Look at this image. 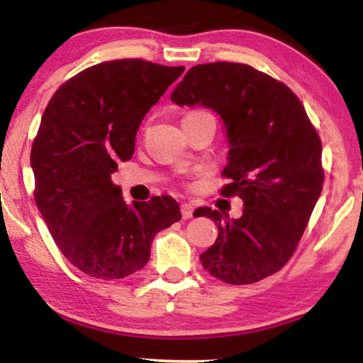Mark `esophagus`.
Listing matches in <instances>:
<instances>
[{"label":"esophagus","instance_id":"1","mask_svg":"<svg viewBox=\"0 0 363 363\" xmlns=\"http://www.w3.org/2000/svg\"><path fill=\"white\" fill-rule=\"evenodd\" d=\"M192 212H194V207L191 203H182L181 206V213H182V218H191L192 217Z\"/></svg>","mask_w":363,"mask_h":363}]
</instances>
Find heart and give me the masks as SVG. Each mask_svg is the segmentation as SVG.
Instances as JSON below:
<instances>
[{
    "label": "heart",
    "instance_id": "1",
    "mask_svg": "<svg viewBox=\"0 0 363 363\" xmlns=\"http://www.w3.org/2000/svg\"><path fill=\"white\" fill-rule=\"evenodd\" d=\"M203 111H196V113H191V115H202Z\"/></svg>",
    "mask_w": 363,
    "mask_h": 363
}]
</instances>
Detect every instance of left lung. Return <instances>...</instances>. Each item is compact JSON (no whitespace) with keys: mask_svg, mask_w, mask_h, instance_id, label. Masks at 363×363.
<instances>
[{"mask_svg":"<svg viewBox=\"0 0 363 363\" xmlns=\"http://www.w3.org/2000/svg\"><path fill=\"white\" fill-rule=\"evenodd\" d=\"M171 100L220 116L230 147L222 174L233 181L222 196L243 201L242 217L223 223L217 211L197 208L218 225L202 267L228 284L277 273L293 257L324 184L323 145L303 104L281 82L233 62L192 67Z\"/></svg>","mask_w":363,"mask_h":363,"instance_id":"8db88e82","label":"left lung"}]
</instances>
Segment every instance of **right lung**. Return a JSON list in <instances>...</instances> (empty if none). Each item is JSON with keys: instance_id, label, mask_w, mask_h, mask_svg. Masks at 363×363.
I'll return each mask as SVG.
<instances>
[{"instance_id": "add662e5", "label": "right lung", "mask_w": 363, "mask_h": 363, "mask_svg": "<svg viewBox=\"0 0 363 363\" xmlns=\"http://www.w3.org/2000/svg\"><path fill=\"white\" fill-rule=\"evenodd\" d=\"M182 72L141 59L101 62L65 82L44 111L30 150L35 203L64 257L91 278L140 272L155 235L181 220L171 197L126 203L111 174Z\"/></svg>"}]
</instances>
